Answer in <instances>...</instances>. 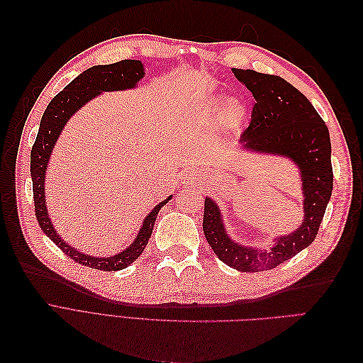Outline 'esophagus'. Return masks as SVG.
Segmentation results:
<instances>
[{"mask_svg": "<svg viewBox=\"0 0 363 363\" xmlns=\"http://www.w3.org/2000/svg\"><path fill=\"white\" fill-rule=\"evenodd\" d=\"M188 174H189V175H195V172H194V171H189Z\"/></svg>", "mask_w": 363, "mask_h": 363, "instance_id": "34e87169", "label": "esophagus"}]
</instances>
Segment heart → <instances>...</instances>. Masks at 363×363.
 I'll return each instance as SVG.
<instances>
[{"instance_id": "obj_1", "label": "heart", "mask_w": 363, "mask_h": 363, "mask_svg": "<svg viewBox=\"0 0 363 363\" xmlns=\"http://www.w3.org/2000/svg\"><path fill=\"white\" fill-rule=\"evenodd\" d=\"M244 113H245L244 106L239 101H232L225 111V121L230 125H236L240 123V119L244 118Z\"/></svg>"}]
</instances>
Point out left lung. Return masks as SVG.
<instances>
[{"label": "left lung", "instance_id": "8db88e82", "mask_svg": "<svg viewBox=\"0 0 363 363\" xmlns=\"http://www.w3.org/2000/svg\"><path fill=\"white\" fill-rule=\"evenodd\" d=\"M233 74L256 100L240 144L248 151L289 157L298 167L303 182V224L279 236L271 250L259 251L230 239L219 206L206 199L203 230L215 255L238 271L257 272L279 267L315 240L333 191L332 145L323 118L291 83L252 69L233 68Z\"/></svg>", "mask_w": 363, "mask_h": 363}]
</instances>
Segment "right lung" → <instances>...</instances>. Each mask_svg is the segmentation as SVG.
<instances>
[{
	"label": "right lung",
	"instance_id": "add662e5",
	"mask_svg": "<svg viewBox=\"0 0 363 363\" xmlns=\"http://www.w3.org/2000/svg\"><path fill=\"white\" fill-rule=\"evenodd\" d=\"M144 74L145 72L142 62L130 59L112 65H96V67L86 69L83 74L75 77L62 92H59L50 101L45 112L42 115L38 136L31 148L30 174L33 182V200H35L36 219L42 232L74 262L82 263V265L94 269L119 271L127 268L130 263H133L148 244V239L152 233V227H155V221L162 206L167 204L172 199V195L159 203L147 215L136 239L133 240V244H130L128 248L123 250L119 255H115L112 257H94L68 245V242H65L56 230H54L47 211L45 186H43L45 184L47 164L63 127L67 125L69 118L80 107H83L87 101H91L92 98L98 96L101 92L131 89V87H135L139 83V80H142Z\"/></svg>",
	"mask_w": 363,
	"mask_h": 363
}]
</instances>
